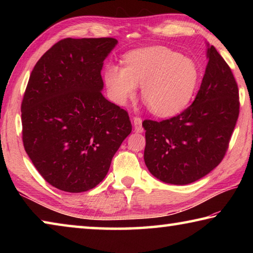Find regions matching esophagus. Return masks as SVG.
Wrapping results in <instances>:
<instances>
[{"label":"esophagus","instance_id":"34e87169","mask_svg":"<svg viewBox=\"0 0 253 253\" xmlns=\"http://www.w3.org/2000/svg\"><path fill=\"white\" fill-rule=\"evenodd\" d=\"M142 118L134 117L132 118V123H134V129L136 132H143V126H142Z\"/></svg>","mask_w":253,"mask_h":253}]
</instances>
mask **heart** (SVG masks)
Here are the masks:
<instances>
[{
	"label": "heart",
	"instance_id": "1",
	"mask_svg": "<svg viewBox=\"0 0 253 253\" xmlns=\"http://www.w3.org/2000/svg\"><path fill=\"white\" fill-rule=\"evenodd\" d=\"M125 67L110 63L104 81L110 99L124 105L142 85L144 100L154 115L175 116L190 104L200 83L194 60L165 46L132 51L124 59Z\"/></svg>",
	"mask_w": 253,
	"mask_h": 253
}]
</instances>
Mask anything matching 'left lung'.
<instances>
[{"label":"left lung","instance_id":"8db88e82","mask_svg":"<svg viewBox=\"0 0 253 253\" xmlns=\"http://www.w3.org/2000/svg\"><path fill=\"white\" fill-rule=\"evenodd\" d=\"M207 69L188 108L162 122L144 121V161L160 181L186 185L223 160L239 117V90L232 71L208 43Z\"/></svg>","mask_w":253,"mask_h":253}]
</instances>
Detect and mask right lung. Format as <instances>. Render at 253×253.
Here are the masks:
<instances>
[{"label": "right lung", "instance_id": "right-lung-1", "mask_svg": "<svg viewBox=\"0 0 253 253\" xmlns=\"http://www.w3.org/2000/svg\"><path fill=\"white\" fill-rule=\"evenodd\" d=\"M118 41L67 38L42 55L21 105L25 152L46 182L80 193L97 186L130 134L127 111L102 96L101 69Z\"/></svg>", "mask_w": 253, "mask_h": 253}]
</instances>
